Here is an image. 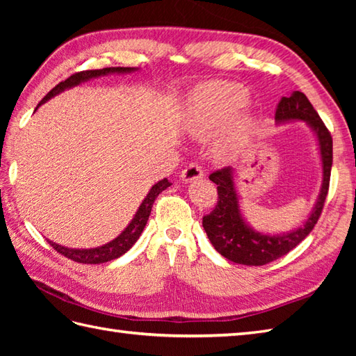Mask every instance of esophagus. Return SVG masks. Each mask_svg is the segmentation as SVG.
Wrapping results in <instances>:
<instances>
[{
  "mask_svg": "<svg viewBox=\"0 0 356 356\" xmlns=\"http://www.w3.org/2000/svg\"><path fill=\"white\" fill-rule=\"evenodd\" d=\"M184 182H191V180H197L203 177V168L199 163H190L186 168L180 174Z\"/></svg>",
  "mask_w": 356,
  "mask_h": 356,
  "instance_id": "esophagus-1",
  "label": "esophagus"
}]
</instances>
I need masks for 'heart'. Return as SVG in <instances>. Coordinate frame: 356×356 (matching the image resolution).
Masks as SVG:
<instances>
[{
  "mask_svg": "<svg viewBox=\"0 0 356 356\" xmlns=\"http://www.w3.org/2000/svg\"><path fill=\"white\" fill-rule=\"evenodd\" d=\"M248 93L243 87L232 82H208L191 95L188 104L185 127L195 138H207L220 127L231 113L246 102ZM251 133V119L240 116L234 120L226 133L223 148L237 149Z\"/></svg>",
  "mask_w": 356,
  "mask_h": 356,
  "instance_id": "heart-1",
  "label": "heart"
}]
</instances>
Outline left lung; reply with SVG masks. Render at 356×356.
<instances>
[{"label":"left lung","mask_w":356,"mask_h":356,"mask_svg":"<svg viewBox=\"0 0 356 356\" xmlns=\"http://www.w3.org/2000/svg\"><path fill=\"white\" fill-rule=\"evenodd\" d=\"M275 120L278 124L287 122V120H305L312 128L318 139L323 163V185L318 200L301 228L282 234V236H268V234L249 228L241 216L238 195L234 185V170L231 166L211 172L209 180L217 185L218 199L214 209L203 216V229L207 231L209 241L218 254L234 263L246 264V266H263L291 252L295 246L301 243L318 222L329 191L332 136L306 95L293 92L291 96H283L277 105Z\"/></svg>","instance_id":"obj_1"}]
</instances>
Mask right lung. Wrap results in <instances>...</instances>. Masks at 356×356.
Returning <instances> with one entry per match:
<instances>
[{"mask_svg": "<svg viewBox=\"0 0 356 356\" xmlns=\"http://www.w3.org/2000/svg\"><path fill=\"white\" fill-rule=\"evenodd\" d=\"M136 69L133 67H107V69H101V70H86V72H78L72 74L70 78H67L65 81L59 82L56 87H53L50 92L42 97V101L40 102L44 104L45 101H49L50 97L59 95L61 92H64L65 88H70L81 84V82L88 81L92 78H97V76H104V74H108V73H130L134 72ZM171 184L168 180L163 179L161 182H157L156 185H153L151 188L149 193L147 194V197L143 199L142 205L139 207L138 213L133 217V220L130 222V225L127 226V228L119 234V236L111 240L110 243L99 246V248H93V249H70V248H65L61 245H56L53 243V241H49L51 245V248L55 249L56 252H59L61 255L67 257V259H70L73 261H78V263H86V264H97V263H105V261H110V260H115L118 257H120L122 254H125L128 249H130L138 238L140 237V234L145 228V225L148 222V217L151 214V208H153V203L156 200V197L159 194H161L163 190H166Z\"/></svg>", "mask_w": 356, "mask_h": 356, "instance_id": "right-lung-1", "label": "right lung"}]
</instances>
